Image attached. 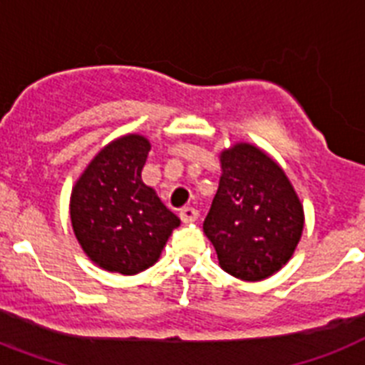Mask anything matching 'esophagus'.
I'll use <instances>...</instances> for the list:
<instances>
[{
    "label": "esophagus",
    "mask_w": 365,
    "mask_h": 365,
    "mask_svg": "<svg viewBox=\"0 0 365 365\" xmlns=\"http://www.w3.org/2000/svg\"><path fill=\"white\" fill-rule=\"evenodd\" d=\"M180 219L183 220V222H195V220L198 219V210H195V207L191 206H185L180 210Z\"/></svg>",
    "instance_id": "esophagus-1"
}]
</instances>
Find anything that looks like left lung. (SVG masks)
Instances as JSON below:
<instances>
[{"instance_id":"left-lung-1","label":"left lung","mask_w":365,"mask_h":365,"mask_svg":"<svg viewBox=\"0 0 365 365\" xmlns=\"http://www.w3.org/2000/svg\"><path fill=\"white\" fill-rule=\"evenodd\" d=\"M219 189L204 234L219 265L241 280H263L295 252L304 213L286 173L265 152L247 143L220 154Z\"/></svg>"}]
</instances>
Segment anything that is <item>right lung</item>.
Returning a JSON list of instances; mask_svg holds the SVG:
<instances>
[{
    "label": "right lung",
    "mask_w": 365,
    "mask_h": 365,
    "mask_svg": "<svg viewBox=\"0 0 365 365\" xmlns=\"http://www.w3.org/2000/svg\"><path fill=\"white\" fill-rule=\"evenodd\" d=\"M148 152L145 137H120L91 161L73 185V234L106 271L137 274L148 269L180 226V219L140 180Z\"/></svg>",
    "instance_id": "add662e5"
}]
</instances>
